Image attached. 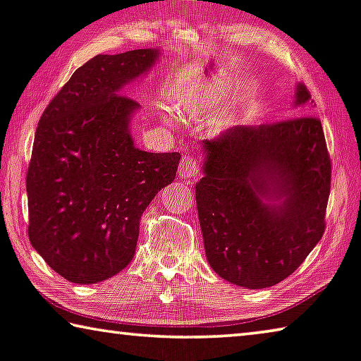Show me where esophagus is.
Here are the masks:
<instances>
[{"label":"esophagus","mask_w":361,"mask_h":361,"mask_svg":"<svg viewBox=\"0 0 361 361\" xmlns=\"http://www.w3.org/2000/svg\"><path fill=\"white\" fill-rule=\"evenodd\" d=\"M199 173V160L195 155H183L180 166H178V175L181 178H195Z\"/></svg>","instance_id":"1"}]
</instances>
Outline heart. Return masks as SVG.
<instances>
[{
	"label": "heart",
	"mask_w": 361,
	"mask_h": 361,
	"mask_svg": "<svg viewBox=\"0 0 361 361\" xmlns=\"http://www.w3.org/2000/svg\"><path fill=\"white\" fill-rule=\"evenodd\" d=\"M220 97V89L215 87V85H206V87L192 90V92L186 97L185 102H183V110H185L188 115H202L206 113L211 106L215 104ZM225 121H214L215 129H222Z\"/></svg>",
	"instance_id": "b5f03b06"
}]
</instances>
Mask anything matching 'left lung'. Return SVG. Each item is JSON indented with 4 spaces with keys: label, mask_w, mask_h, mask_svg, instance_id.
I'll list each match as a JSON object with an SVG mask.
<instances>
[{
    "label": "left lung",
    "mask_w": 361,
    "mask_h": 361,
    "mask_svg": "<svg viewBox=\"0 0 361 361\" xmlns=\"http://www.w3.org/2000/svg\"><path fill=\"white\" fill-rule=\"evenodd\" d=\"M310 100L305 85L297 102ZM196 183L204 248L225 281L266 288L300 267L326 230L331 155L319 118L233 126L204 141ZM282 198V204H267Z\"/></svg>",
    "instance_id": "obj_1"
}]
</instances>
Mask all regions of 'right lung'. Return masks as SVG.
<instances>
[{
  "instance_id": "1",
  "label": "right lung",
  "mask_w": 361,
  "mask_h": 361,
  "mask_svg": "<svg viewBox=\"0 0 361 361\" xmlns=\"http://www.w3.org/2000/svg\"><path fill=\"white\" fill-rule=\"evenodd\" d=\"M157 55L147 48L94 56L40 116L25 176L27 232L69 282L97 283L123 271L144 211L175 180L181 155L134 147L129 120L139 104L120 94Z\"/></svg>"
}]
</instances>
